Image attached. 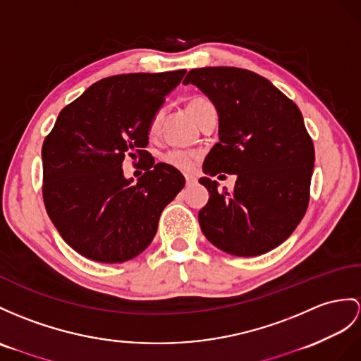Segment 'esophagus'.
I'll use <instances>...</instances> for the list:
<instances>
[{"instance_id":"obj_1","label":"esophagus","mask_w":361,"mask_h":361,"mask_svg":"<svg viewBox=\"0 0 361 361\" xmlns=\"http://www.w3.org/2000/svg\"><path fill=\"white\" fill-rule=\"evenodd\" d=\"M185 182H187L188 187L190 185H195V183H197V178H196V176H192V174H187L185 176Z\"/></svg>"}]
</instances>
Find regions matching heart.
Masks as SVG:
<instances>
[{
	"mask_svg": "<svg viewBox=\"0 0 361 361\" xmlns=\"http://www.w3.org/2000/svg\"><path fill=\"white\" fill-rule=\"evenodd\" d=\"M209 104L211 102L205 98H192L188 102L187 109H188L191 116L195 118L200 109H204L205 105H209ZM157 130H159V114H156V116L150 121V126H148V133L156 135ZM162 161L166 165H170V166H173V169L179 170V171H191L199 161V153L191 152V150H180V148H174V150L166 152L162 156Z\"/></svg>",
	"mask_w": 361,
	"mask_h": 361,
	"instance_id": "obj_1",
	"label": "heart"
}]
</instances>
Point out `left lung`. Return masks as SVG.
Masks as SVG:
<instances>
[{"label":"left lung","instance_id":"1","mask_svg":"<svg viewBox=\"0 0 361 361\" xmlns=\"http://www.w3.org/2000/svg\"><path fill=\"white\" fill-rule=\"evenodd\" d=\"M183 84L208 96L219 114V142L199 182L208 204L199 211L207 239L228 254L260 256L283 243L310 202L314 145L297 105L267 78L237 67L192 68ZM235 173L233 193L210 176Z\"/></svg>","mask_w":361,"mask_h":361}]
</instances>
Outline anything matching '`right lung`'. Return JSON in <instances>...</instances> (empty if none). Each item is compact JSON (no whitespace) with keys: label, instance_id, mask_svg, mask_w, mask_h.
<instances>
[{"label":"right lung","instance_id":"add662e5","mask_svg":"<svg viewBox=\"0 0 361 361\" xmlns=\"http://www.w3.org/2000/svg\"><path fill=\"white\" fill-rule=\"evenodd\" d=\"M185 70L104 78L61 110L42 144V197L68 247L102 263H122L152 243L162 209L185 185L166 164L133 185L122 162L145 157L148 126ZM154 164V161H153Z\"/></svg>","mask_w":361,"mask_h":361}]
</instances>
